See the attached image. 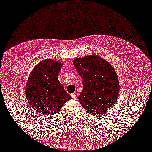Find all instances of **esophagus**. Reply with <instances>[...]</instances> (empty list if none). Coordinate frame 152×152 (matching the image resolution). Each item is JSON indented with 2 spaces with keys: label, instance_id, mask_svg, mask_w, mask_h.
<instances>
[{
  "label": "esophagus",
  "instance_id": "34e87169",
  "mask_svg": "<svg viewBox=\"0 0 152 152\" xmlns=\"http://www.w3.org/2000/svg\"><path fill=\"white\" fill-rule=\"evenodd\" d=\"M71 96L73 99H77V95L76 93H72L71 94Z\"/></svg>",
  "mask_w": 152,
  "mask_h": 152
}]
</instances>
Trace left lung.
Listing matches in <instances>:
<instances>
[{
    "mask_svg": "<svg viewBox=\"0 0 152 152\" xmlns=\"http://www.w3.org/2000/svg\"><path fill=\"white\" fill-rule=\"evenodd\" d=\"M81 76L83 91L81 104L88 113L102 115L116 102L120 86L116 72L110 63L97 56H88L73 61Z\"/></svg>",
    "mask_w": 152,
    "mask_h": 152,
    "instance_id": "1",
    "label": "left lung"
}]
</instances>
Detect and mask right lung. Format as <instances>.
Instances as JSON below:
<instances>
[{
	"label": "right lung",
	"mask_w": 152,
	"mask_h": 152,
	"mask_svg": "<svg viewBox=\"0 0 152 152\" xmlns=\"http://www.w3.org/2000/svg\"><path fill=\"white\" fill-rule=\"evenodd\" d=\"M61 62L46 59L33 69L26 88L27 102L39 115L58 113L71 98L58 81Z\"/></svg>",
	"instance_id": "add662e5"
}]
</instances>
